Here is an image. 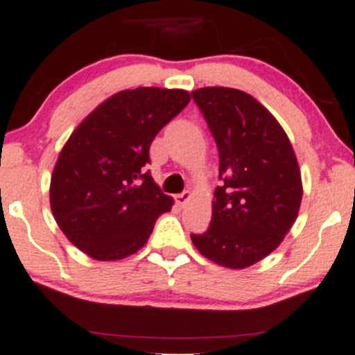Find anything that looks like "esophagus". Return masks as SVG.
Wrapping results in <instances>:
<instances>
[{"label": "esophagus", "mask_w": 355, "mask_h": 355, "mask_svg": "<svg viewBox=\"0 0 355 355\" xmlns=\"http://www.w3.org/2000/svg\"><path fill=\"white\" fill-rule=\"evenodd\" d=\"M190 197H192V193H190L189 190H184V192H182V193L175 196V202H177V206L184 207L185 204H187L189 200H190Z\"/></svg>", "instance_id": "obj_1"}]
</instances>
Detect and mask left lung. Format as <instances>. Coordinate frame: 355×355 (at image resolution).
<instances>
[{"mask_svg":"<svg viewBox=\"0 0 355 355\" xmlns=\"http://www.w3.org/2000/svg\"><path fill=\"white\" fill-rule=\"evenodd\" d=\"M219 153L211 225L190 234L204 257L227 268L266 259L289 233L303 185L284 129L252 95L234 88L192 92Z\"/></svg>","mask_w":355,"mask_h":355,"instance_id":"8db88e82","label":"left lung"}]
</instances>
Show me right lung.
<instances>
[{"mask_svg":"<svg viewBox=\"0 0 355 355\" xmlns=\"http://www.w3.org/2000/svg\"><path fill=\"white\" fill-rule=\"evenodd\" d=\"M189 102L185 89H125L71 134L51 178V207L81 252L103 262L132 255L170 211L173 199L144 166L156 134Z\"/></svg>","mask_w":355,"mask_h":355,"instance_id":"add662e5","label":"right lung"}]
</instances>
